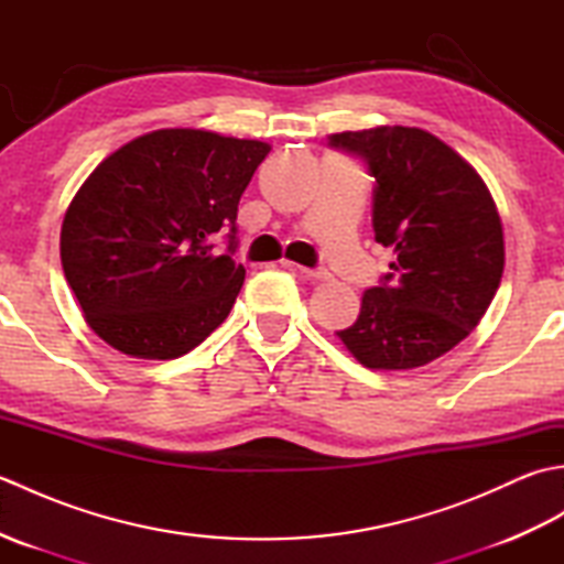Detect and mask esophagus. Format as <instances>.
Returning <instances> with one entry per match:
<instances>
[{
  "instance_id": "esophagus-1",
  "label": "esophagus",
  "mask_w": 564,
  "mask_h": 564,
  "mask_svg": "<svg viewBox=\"0 0 564 564\" xmlns=\"http://www.w3.org/2000/svg\"><path fill=\"white\" fill-rule=\"evenodd\" d=\"M285 267H293L295 271H301L303 275H307V279H313V281H327L329 279V271H325V269H305V267H295V263H289V261H285Z\"/></svg>"
}]
</instances>
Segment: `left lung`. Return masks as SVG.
Masks as SVG:
<instances>
[{
	"mask_svg": "<svg viewBox=\"0 0 564 564\" xmlns=\"http://www.w3.org/2000/svg\"><path fill=\"white\" fill-rule=\"evenodd\" d=\"M361 158L373 188L376 242L398 259L337 332L358 364L410 370L451 351L480 325L505 271L492 194L470 164L422 128L378 126L329 135Z\"/></svg>",
	"mask_w": 564,
	"mask_h": 564,
	"instance_id": "8db88e82",
	"label": "left lung"
}]
</instances>
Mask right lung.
<instances>
[{
  "label": "right lung",
  "mask_w": 564,
  "mask_h": 564,
  "mask_svg": "<svg viewBox=\"0 0 564 564\" xmlns=\"http://www.w3.org/2000/svg\"><path fill=\"white\" fill-rule=\"evenodd\" d=\"M261 140L164 128L109 154L72 198L59 259L87 325L121 354L170 361L218 329L245 283L237 206ZM230 226L215 256L209 235Z\"/></svg>",
  "instance_id": "add662e5"
}]
</instances>
